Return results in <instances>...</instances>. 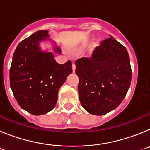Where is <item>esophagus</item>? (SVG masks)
I'll list each match as a JSON object with an SVG mask.
<instances>
[{"label":"esophagus","mask_w":150,"mask_h":150,"mask_svg":"<svg viewBox=\"0 0 150 150\" xmlns=\"http://www.w3.org/2000/svg\"><path fill=\"white\" fill-rule=\"evenodd\" d=\"M72 69H73V72H75V70H76V65H75V64L74 63H73Z\"/></svg>","instance_id":"obj_1"}]
</instances>
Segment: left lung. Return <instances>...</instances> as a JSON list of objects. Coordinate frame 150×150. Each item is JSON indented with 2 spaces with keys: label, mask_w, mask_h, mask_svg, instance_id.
Instances as JSON below:
<instances>
[{
  "label": "left lung",
  "mask_w": 150,
  "mask_h": 150,
  "mask_svg": "<svg viewBox=\"0 0 150 150\" xmlns=\"http://www.w3.org/2000/svg\"><path fill=\"white\" fill-rule=\"evenodd\" d=\"M79 100L89 113L102 116L121 104L131 85L132 68L127 50L110 36L91 58L75 62Z\"/></svg>",
  "instance_id": "8db88e82"
}]
</instances>
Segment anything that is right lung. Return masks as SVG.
<instances>
[{
	"instance_id": "right-lung-1",
	"label": "right lung",
	"mask_w": 150,
	"mask_h": 150,
	"mask_svg": "<svg viewBox=\"0 0 150 150\" xmlns=\"http://www.w3.org/2000/svg\"><path fill=\"white\" fill-rule=\"evenodd\" d=\"M47 30H38L18 43L10 70V87L22 109L35 116L55 107L58 92L72 73V63L59 64L52 52L43 51L40 43L50 40ZM53 51L62 50L54 44Z\"/></svg>"
}]
</instances>
